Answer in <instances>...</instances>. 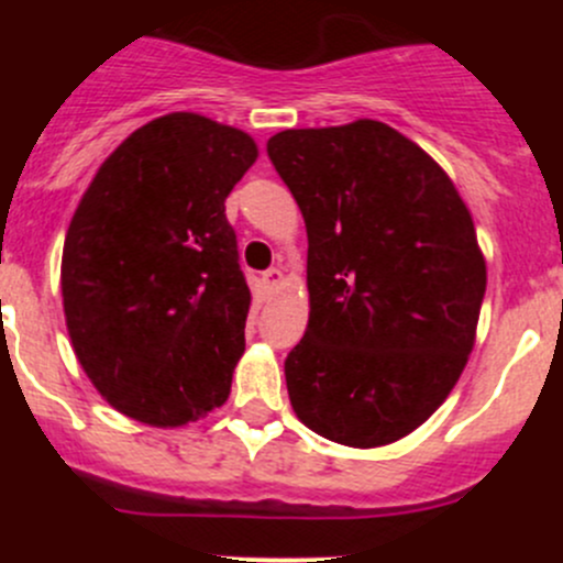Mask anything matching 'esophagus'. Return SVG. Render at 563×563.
I'll return each instance as SVG.
<instances>
[{
	"mask_svg": "<svg viewBox=\"0 0 563 563\" xmlns=\"http://www.w3.org/2000/svg\"><path fill=\"white\" fill-rule=\"evenodd\" d=\"M261 283H264L266 294H275L277 288L283 286V272L280 269H266L264 275H261Z\"/></svg>",
	"mask_w": 563,
	"mask_h": 563,
	"instance_id": "esophagus-1",
	"label": "esophagus"
}]
</instances>
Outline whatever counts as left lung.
Here are the masks:
<instances>
[{
	"instance_id": "1",
	"label": "left lung",
	"mask_w": 563,
	"mask_h": 563,
	"mask_svg": "<svg viewBox=\"0 0 563 563\" xmlns=\"http://www.w3.org/2000/svg\"><path fill=\"white\" fill-rule=\"evenodd\" d=\"M269 161L308 229L310 318L286 360L299 422L373 450L413 433L455 389L487 266L450 174L376 119L283 130Z\"/></svg>"
}]
</instances>
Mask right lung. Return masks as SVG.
<instances>
[{
	"label": "right lung",
	"instance_id": "add662e5",
	"mask_svg": "<svg viewBox=\"0 0 563 563\" xmlns=\"http://www.w3.org/2000/svg\"><path fill=\"white\" fill-rule=\"evenodd\" d=\"M258 157L192 111L130 133L92 176L62 250V305L84 373L119 413L181 428L229 400L250 288L225 198Z\"/></svg>",
	"mask_w": 563,
	"mask_h": 563
}]
</instances>
